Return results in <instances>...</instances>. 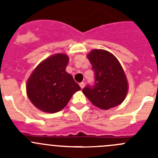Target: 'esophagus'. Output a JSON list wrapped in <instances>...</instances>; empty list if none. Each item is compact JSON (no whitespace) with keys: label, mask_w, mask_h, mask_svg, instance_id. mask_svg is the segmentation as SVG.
<instances>
[{"label":"esophagus","mask_w":158,"mask_h":158,"mask_svg":"<svg viewBox=\"0 0 158 158\" xmlns=\"http://www.w3.org/2000/svg\"><path fill=\"white\" fill-rule=\"evenodd\" d=\"M79 86H80L81 89H83L84 86H85V83H84L83 82H80V83H79Z\"/></svg>","instance_id":"34e87169"}]
</instances>
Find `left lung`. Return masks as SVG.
Listing matches in <instances>:
<instances>
[{
  "instance_id": "left-lung-1",
  "label": "left lung",
  "mask_w": 158,
  "mask_h": 158,
  "mask_svg": "<svg viewBox=\"0 0 158 158\" xmlns=\"http://www.w3.org/2000/svg\"><path fill=\"white\" fill-rule=\"evenodd\" d=\"M95 74L94 86L82 89L93 104L102 110L119 105L128 94L129 84L125 72L115 56L109 51L94 49L87 54Z\"/></svg>"
}]
</instances>
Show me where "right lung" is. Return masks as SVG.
<instances>
[{
  "mask_svg": "<svg viewBox=\"0 0 158 158\" xmlns=\"http://www.w3.org/2000/svg\"><path fill=\"white\" fill-rule=\"evenodd\" d=\"M69 56L56 54L40 63L27 80L26 94L32 104L42 111L56 113L64 108L81 88L65 69Z\"/></svg>",
  "mask_w": 158,
  "mask_h": 158,
  "instance_id": "right-lung-1",
  "label": "right lung"
}]
</instances>
